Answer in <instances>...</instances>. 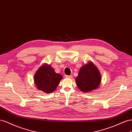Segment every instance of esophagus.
Segmentation results:
<instances>
[{
	"mask_svg": "<svg viewBox=\"0 0 132 132\" xmlns=\"http://www.w3.org/2000/svg\"><path fill=\"white\" fill-rule=\"evenodd\" d=\"M65 77L66 78H72V75H66Z\"/></svg>",
	"mask_w": 132,
	"mask_h": 132,
	"instance_id": "1",
	"label": "esophagus"
}]
</instances>
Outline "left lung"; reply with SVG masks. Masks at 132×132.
Masks as SVG:
<instances>
[{"instance_id": "left-lung-1", "label": "left lung", "mask_w": 132, "mask_h": 132, "mask_svg": "<svg viewBox=\"0 0 132 132\" xmlns=\"http://www.w3.org/2000/svg\"><path fill=\"white\" fill-rule=\"evenodd\" d=\"M101 81V76L100 71L91 61L81 67L76 78L77 87L84 92H88L97 88Z\"/></svg>"}]
</instances>
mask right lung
Wrapping results in <instances>:
<instances>
[{"instance_id": "add662e5", "label": "right lung", "mask_w": 132, "mask_h": 132, "mask_svg": "<svg viewBox=\"0 0 132 132\" xmlns=\"http://www.w3.org/2000/svg\"><path fill=\"white\" fill-rule=\"evenodd\" d=\"M62 76L56 73L50 65L45 63L37 70L34 75V82L37 89L45 93L54 92L59 85Z\"/></svg>"}]
</instances>
